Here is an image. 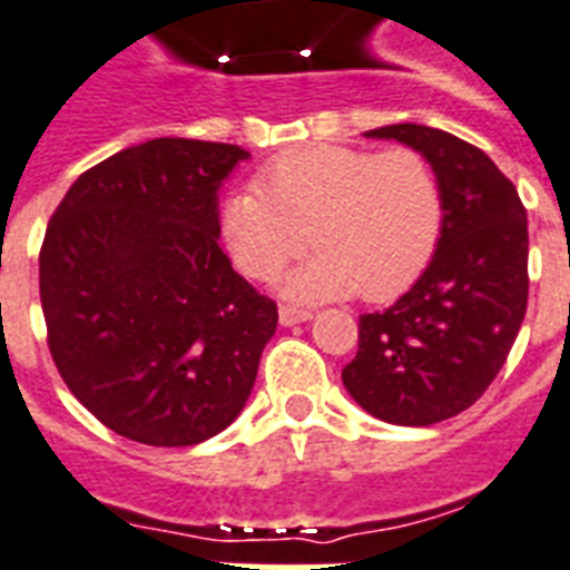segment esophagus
Segmentation results:
<instances>
[{"label": "esophagus", "mask_w": 570, "mask_h": 570, "mask_svg": "<svg viewBox=\"0 0 570 570\" xmlns=\"http://www.w3.org/2000/svg\"><path fill=\"white\" fill-rule=\"evenodd\" d=\"M277 316H281V325H298V322L313 318V313L304 307H289V304H284V307L277 309Z\"/></svg>", "instance_id": "obj_1"}]
</instances>
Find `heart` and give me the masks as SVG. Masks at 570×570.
<instances>
[{"mask_svg":"<svg viewBox=\"0 0 570 570\" xmlns=\"http://www.w3.org/2000/svg\"><path fill=\"white\" fill-rule=\"evenodd\" d=\"M254 184L222 202L225 248L243 275L269 281L309 239L316 254L289 275L298 298H395L442 237V187L415 149L301 146L272 157Z\"/></svg>","mask_w":570,"mask_h":570,"instance_id":"1","label":"heart"}]
</instances>
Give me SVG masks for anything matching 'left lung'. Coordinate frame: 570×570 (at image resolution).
Listing matches in <instances>:
<instances>
[{
    "label": "left lung",
    "mask_w": 570,
    "mask_h": 570,
    "mask_svg": "<svg viewBox=\"0 0 570 570\" xmlns=\"http://www.w3.org/2000/svg\"><path fill=\"white\" fill-rule=\"evenodd\" d=\"M365 137L413 146L436 169L445 222L410 293L360 316L357 357L342 368L374 419L428 428L469 410L498 377L527 313V210L478 146L428 125H383Z\"/></svg>",
    "instance_id": "1"
}]
</instances>
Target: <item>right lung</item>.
Masks as SVG:
<instances>
[{"mask_svg":"<svg viewBox=\"0 0 570 570\" xmlns=\"http://www.w3.org/2000/svg\"><path fill=\"white\" fill-rule=\"evenodd\" d=\"M245 157L228 142H140L78 175L46 228L49 354L69 392L140 445L228 428L277 327L275 301L216 239V189Z\"/></svg>","mask_w":570,"mask_h":570,"instance_id":"add662e5","label":"right lung"}]
</instances>
